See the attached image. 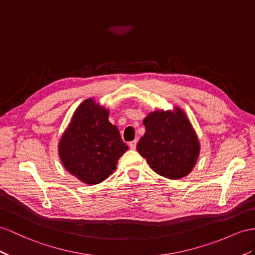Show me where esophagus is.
<instances>
[{"label": "esophagus", "instance_id": "esophagus-1", "mask_svg": "<svg viewBox=\"0 0 255 255\" xmlns=\"http://www.w3.org/2000/svg\"><path fill=\"white\" fill-rule=\"evenodd\" d=\"M129 147L131 148V149H135V147H136V141L134 140V141L129 142Z\"/></svg>", "mask_w": 255, "mask_h": 255}]
</instances>
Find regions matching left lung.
Listing matches in <instances>:
<instances>
[{"instance_id":"left-lung-1","label":"left lung","mask_w":255,"mask_h":255,"mask_svg":"<svg viewBox=\"0 0 255 255\" xmlns=\"http://www.w3.org/2000/svg\"><path fill=\"white\" fill-rule=\"evenodd\" d=\"M143 125L145 133L136 149L156 173L177 180L193 170L200 144L183 111L180 108L154 111L145 117Z\"/></svg>"}]
</instances>
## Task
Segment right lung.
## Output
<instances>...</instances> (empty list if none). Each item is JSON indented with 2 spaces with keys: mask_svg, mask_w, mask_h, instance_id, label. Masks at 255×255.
I'll list each match as a JSON object with an SVG mask.
<instances>
[{
  "mask_svg": "<svg viewBox=\"0 0 255 255\" xmlns=\"http://www.w3.org/2000/svg\"><path fill=\"white\" fill-rule=\"evenodd\" d=\"M127 149L119 129L109 122V110L94 99L75 110L58 145L64 168L86 184H99L112 174Z\"/></svg>",
  "mask_w": 255,
  "mask_h": 255,
  "instance_id": "add662e5",
  "label": "right lung"
}]
</instances>
